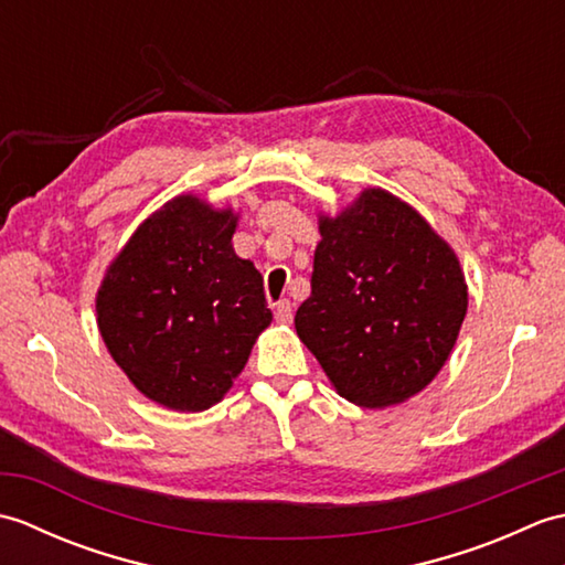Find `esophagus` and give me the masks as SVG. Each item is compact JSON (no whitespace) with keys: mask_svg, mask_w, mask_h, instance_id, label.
I'll return each mask as SVG.
<instances>
[{"mask_svg":"<svg viewBox=\"0 0 565 565\" xmlns=\"http://www.w3.org/2000/svg\"><path fill=\"white\" fill-rule=\"evenodd\" d=\"M294 306H291V301H279L276 303V308H274V318H276V322H279V326H291V320H294V310H291Z\"/></svg>","mask_w":565,"mask_h":565,"instance_id":"1","label":"esophagus"}]
</instances>
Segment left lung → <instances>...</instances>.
I'll return each mask as SVG.
<instances>
[{"label": "left lung", "mask_w": 565, "mask_h": 565, "mask_svg": "<svg viewBox=\"0 0 565 565\" xmlns=\"http://www.w3.org/2000/svg\"><path fill=\"white\" fill-rule=\"evenodd\" d=\"M310 296L296 332L342 398L403 403L447 362L468 308L459 257L413 206L364 189L320 215Z\"/></svg>", "instance_id": "obj_1"}]
</instances>
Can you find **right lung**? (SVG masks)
I'll use <instances>...</instances> for the list:
<instances>
[{
	"instance_id": "1",
	"label": "right lung",
	"mask_w": 565,
	"mask_h": 565,
	"mask_svg": "<svg viewBox=\"0 0 565 565\" xmlns=\"http://www.w3.org/2000/svg\"><path fill=\"white\" fill-rule=\"evenodd\" d=\"M235 227L233 209L177 196L138 225L99 286L106 350L170 411L218 403L271 322L262 274L233 249Z\"/></svg>"
}]
</instances>
